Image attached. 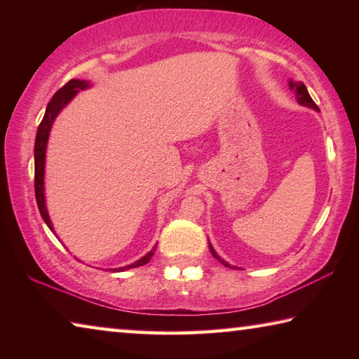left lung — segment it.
Returning <instances> with one entry per match:
<instances>
[{"label":"left lung","mask_w":359,"mask_h":359,"mask_svg":"<svg viewBox=\"0 0 359 359\" xmlns=\"http://www.w3.org/2000/svg\"><path fill=\"white\" fill-rule=\"evenodd\" d=\"M290 88H291V90H294L296 100H297V102H299L301 106H306V107L315 109V111H320L318 106L315 104L313 100L311 98V95H309L307 88H306V85H304L302 82H293V81H290ZM209 250H210V253H212V255H214V258H215V259H218V261H220L222 264H224V266H226V267H231V264H228L226 261H224V259H222L220 257H218L217 252L214 250V247H212L210 244H209Z\"/></svg>","instance_id":"1"}]
</instances>
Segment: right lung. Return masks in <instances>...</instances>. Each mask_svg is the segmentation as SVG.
<instances>
[{
    "instance_id": "1",
    "label": "right lung",
    "mask_w": 359,
    "mask_h": 359,
    "mask_svg": "<svg viewBox=\"0 0 359 359\" xmlns=\"http://www.w3.org/2000/svg\"><path fill=\"white\" fill-rule=\"evenodd\" d=\"M90 83L87 81H79V79H71V81L63 85L58 92L52 96V100L48 101L44 118L38 126V133H36V142H34V193H36V203H38V208L41 212V217L44 218V222L47 223V226L53 231L50 217L47 214V208H46V198H44V168H46V150H47V141H48V135H50V128L55 121L57 115L60 111L68 104V102L74 98V96L81 92V90L88 88ZM156 250V247L151 248V250L142 257L141 259H137L136 263H133L130 266L125 267H118V269H111L112 272H121L126 269H131V267H139L147 264L150 258L154 257V253Z\"/></svg>"
}]
</instances>
